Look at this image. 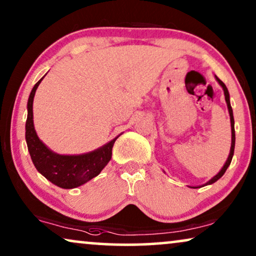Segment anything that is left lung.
<instances>
[{
	"label": "left lung",
	"instance_id": "left-lung-1",
	"mask_svg": "<svg viewBox=\"0 0 256 256\" xmlns=\"http://www.w3.org/2000/svg\"><path fill=\"white\" fill-rule=\"evenodd\" d=\"M216 82H219V85L222 87V90H224V94H225V100H226L227 108H228V113H230V129H232V143H230V152L228 158H227L226 163L224 164V166L222 168V170H220L219 172L216 174L214 177L211 178V180H210L208 182V183L204 184V186H205V185H210V184L216 183V182L218 180L219 178H222V174L226 172L227 168L230 166V162H232V158H233V155H234V146H236V130H234V118H233V110H232V107H230V93H228V90H227V87H226L225 84H224V82H222V80H220V79L218 78V76H216ZM192 188H202V186H192Z\"/></svg>",
	"mask_w": 256,
	"mask_h": 256
}]
</instances>
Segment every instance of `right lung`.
Returning <instances> with one entry per match:
<instances>
[{"label": "right lung", "mask_w": 256, "mask_h": 256, "mask_svg": "<svg viewBox=\"0 0 256 256\" xmlns=\"http://www.w3.org/2000/svg\"><path fill=\"white\" fill-rule=\"evenodd\" d=\"M44 78V76H43ZM38 80L28 100V118L26 140L31 160L38 172L62 188H74L96 177L112 158V149L116 138L93 152L82 155H59L40 141L34 130L32 104L36 90L42 80Z\"/></svg>", "instance_id": "1"}]
</instances>
